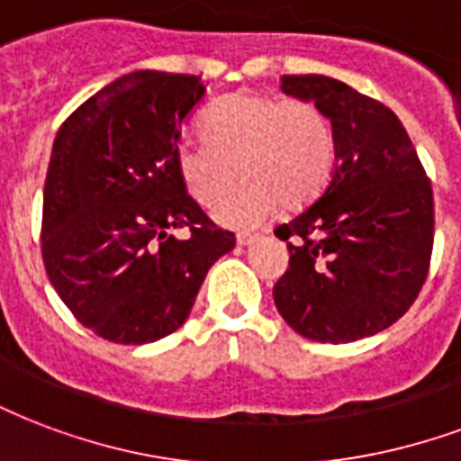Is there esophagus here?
<instances>
[{"label": "esophagus", "mask_w": 461, "mask_h": 461, "mask_svg": "<svg viewBox=\"0 0 461 461\" xmlns=\"http://www.w3.org/2000/svg\"><path fill=\"white\" fill-rule=\"evenodd\" d=\"M257 240L258 237L257 234H251V231H241V234H237V244H240V247H249V244H254Z\"/></svg>", "instance_id": "34e87169"}]
</instances>
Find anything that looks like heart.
Returning a JSON list of instances; mask_svg holds the SVG:
<instances>
[{"instance_id":"obj_1","label":"heart","mask_w":461,"mask_h":461,"mask_svg":"<svg viewBox=\"0 0 461 461\" xmlns=\"http://www.w3.org/2000/svg\"><path fill=\"white\" fill-rule=\"evenodd\" d=\"M204 141H180L173 153L187 195L212 207L233 185L245 183L214 210L231 230H251L283 203H312L335 166V131L325 112L308 100H281L261 92L221 97L204 117Z\"/></svg>"}]
</instances>
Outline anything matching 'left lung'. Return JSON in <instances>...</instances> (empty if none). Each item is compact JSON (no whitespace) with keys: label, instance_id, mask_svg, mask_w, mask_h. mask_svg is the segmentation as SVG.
I'll return each mask as SVG.
<instances>
[{"label":"left lung","instance_id":"8db88e82","mask_svg":"<svg viewBox=\"0 0 461 461\" xmlns=\"http://www.w3.org/2000/svg\"><path fill=\"white\" fill-rule=\"evenodd\" d=\"M285 95L325 112L335 170L315 204L276 227L288 271L276 308L298 335L347 344L408 312L428 278L432 187L393 112L327 75H283Z\"/></svg>","mask_w":461,"mask_h":461}]
</instances>
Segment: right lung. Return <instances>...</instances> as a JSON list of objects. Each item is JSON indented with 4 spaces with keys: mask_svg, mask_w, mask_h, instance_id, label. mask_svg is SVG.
Instances as JSON below:
<instances>
[{
    "mask_svg": "<svg viewBox=\"0 0 461 461\" xmlns=\"http://www.w3.org/2000/svg\"><path fill=\"white\" fill-rule=\"evenodd\" d=\"M204 97L197 75L139 70L58 129L43 187L41 254L85 327L117 344L156 342L190 315L210 266L234 249L187 195L173 153ZM173 229H187L178 240Z\"/></svg>",
    "mask_w": 461,
    "mask_h": 461,
    "instance_id": "add662e5",
    "label": "right lung"
}]
</instances>
